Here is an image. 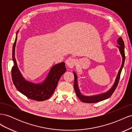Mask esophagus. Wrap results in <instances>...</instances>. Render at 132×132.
Returning <instances> with one entry per match:
<instances>
[{"label": "esophagus", "mask_w": 132, "mask_h": 132, "mask_svg": "<svg viewBox=\"0 0 132 132\" xmlns=\"http://www.w3.org/2000/svg\"><path fill=\"white\" fill-rule=\"evenodd\" d=\"M65 63L69 68H73L75 65L76 60L73 58L69 57L67 59Z\"/></svg>", "instance_id": "esophagus-1"}]
</instances>
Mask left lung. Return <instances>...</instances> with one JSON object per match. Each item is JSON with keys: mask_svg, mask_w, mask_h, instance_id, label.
I'll list each match as a JSON object with an SVG mask.
<instances>
[{"mask_svg": "<svg viewBox=\"0 0 132 132\" xmlns=\"http://www.w3.org/2000/svg\"><path fill=\"white\" fill-rule=\"evenodd\" d=\"M118 44L119 46H117V47L119 48V51H120L121 54L122 55V64L121 67L120 68V69H119L118 75L117 76L116 79L115 80V82L114 83V84L113 86L112 87V88L110 89L109 91H108L107 93H104V94H101L100 95H95V96H86L82 95L80 92V90L79 89L78 87V82H77V75L75 73H74V88L75 91L76 95L78 96V97L80 100L82 102H85V103H95V102H98L100 101H101L104 100L109 98L114 93V90L116 89V87L118 84V82L119 80V79H120V75L121 71L122 70V68L124 65V63H125V43H124V42L123 41V39L122 37H119L118 40H117Z\"/></svg>", "mask_w": 132, "mask_h": 132, "instance_id": "8db88e82", "label": "left lung"}]
</instances>
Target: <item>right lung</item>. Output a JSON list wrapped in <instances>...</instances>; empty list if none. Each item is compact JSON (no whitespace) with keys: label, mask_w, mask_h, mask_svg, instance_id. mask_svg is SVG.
Returning <instances> with one entry per match:
<instances>
[{"label":"right lung","mask_w":132,"mask_h":132,"mask_svg":"<svg viewBox=\"0 0 132 132\" xmlns=\"http://www.w3.org/2000/svg\"><path fill=\"white\" fill-rule=\"evenodd\" d=\"M18 32H17L16 35ZM17 36L13 47V60L14 65L11 69V77L16 89L30 99L42 101L48 99L56 88L59 80L65 72V64L64 62L57 64L52 68L45 80L41 84H35L26 81L22 77L18 68L15 58V50Z\"/></svg>","instance_id":"right-lung-1"}]
</instances>
